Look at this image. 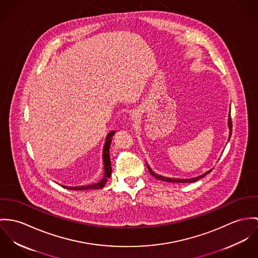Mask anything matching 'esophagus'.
Segmentation results:
<instances>
[{
  "mask_svg": "<svg viewBox=\"0 0 258 258\" xmlns=\"http://www.w3.org/2000/svg\"><path fill=\"white\" fill-rule=\"evenodd\" d=\"M131 117H132V119H138V114L137 113H133Z\"/></svg>",
  "mask_w": 258,
  "mask_h": 258,
  "instance_id": "34e87169",
  "label": "esophagus"
}]
</instances>
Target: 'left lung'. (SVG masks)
Returning <instances> with one entry per match:
<instances>
[{"label": "left lung", "instance_id": "1", "mask_svg": "<svg viewBox=\"0 0 258 258\" xmlns=\"http://www.w3.org/2000/svg\"><path fill=\"white\" fill-rule=\"evenodd\" d=\"M229 139H230V137H231V127H232L230 115H229ZM147 168H148V170H149V173H150L153 177H155L156 179L161 180V181H165V182H172V183H192V182H196V181H198L201 178H203L204 176H206L208 173H210V172L212 171V169H211V170L206 172L205 174H203V175H201V176H198V177H196V178H192V179H176V178H167V177H163V176L157 175V174H155L154 172L152 171V170L149 168V166H147Z\"/></svg>", "mask_w": 258, "mask_h": 258}]
</instances>
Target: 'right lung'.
Returning <instances> with one entry per match:
<instances>
[{"instance_id":"right-lung-1","label":"right lung","mask_w":258,"mask_h":258,"mask_svg":"<svg viewBox=\"0 0 258 258\" xmlns=\"http://www.w3.org/2000/svg\"><path fill=\"white\" fill-rule=\"evenodd\" d=\"M115 135V132H111L107 139H106V143L104 145V150H103V161H104V177L102 178V180L96 184L93 185H87V186H81V187H66V186H62L66 189L69 190H89V189H101L105 186L108 178H110L111 174H112V166H111V159H110V145L113 140V136Z\"/></svg>"}]
</instances>
